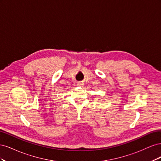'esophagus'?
<instances>
[{
	"mask_svg": "<svg viewBox=\"0 0 161 161\" xmlns=\"http://www.w3.org/2000/svg\"><path fill=\"white\" fill-rule=\"evenodd\" d=\"M78 85H79V86H82L84 85V83H83V82H79V84H78Z\"/></svg>",
	"mask_w": 161,
	"mask_h": 161,
	"instance_id": "1",
	"label": "esophagus"
}]
</instances>
